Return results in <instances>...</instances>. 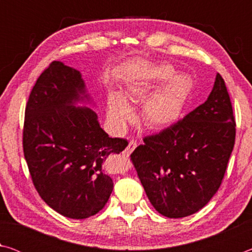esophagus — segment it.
<instances>
[{
    "label": "esophagus",
    "mask_w": 252,
    "mask_h": 252,
    "mask_svg": "<svg viewBox=\"0 0 252 252\" xmlns=\"http://www.w3.org/2000/svg\"><path fill=\"white\" fill-rule=\"evenodd\" d=\"M135 148H136V141H133V140H132V141H130L129 144H127V147L126 148V150L123 151V153H125L126 156L129 157L131 153L134 151Z\"/></svg>",
    "instance_id": "obj_1"
}]
</instances>
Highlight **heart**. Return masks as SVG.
<instances>
[{"label": "heart", "mask_w": 252, "mask_h": 252, "mask_svg": "<svg viewBox=\"0 0 252 252\" xmlns=\"http://www.w3.org/2000/svg\"><path fill=\"white\" fill-rule=\"evenodd\" d=\"M195 82L187 73H177L169 63L142 66L127 78L123 96L120 92H111L108 96V117L118 127L125 126L134 117L129 104L144 102L142 120L147 129L160 131L168 129L181 120L187 106L192 99Z\"/></svg>", "instance_id": "heart-1"}]
</instances>
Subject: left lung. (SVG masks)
<instances>
[{
    "label": "left lung",
    "mask_w": 252,
    "mask_h": 252,
    "mask_svg": "<svg viewBox=\"0 0 252 252\" xmlns=\"http://www.w3.org/2000/svg\"><path fill=\"white\" fill-rule=\"evenodd\" d=\"M236 139V122L218 73L207 101L176 125L146 136L131 160L149 200L168 218L193 215L222 182Z\"/></svg>",
    "instance_id": "1"
}]
</instances>
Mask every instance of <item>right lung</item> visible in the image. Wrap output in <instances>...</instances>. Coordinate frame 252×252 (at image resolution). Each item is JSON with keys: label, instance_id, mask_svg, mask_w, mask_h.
Returning a JSON list of instances; mask_svg holds the SVG:
<instances>
[{"label": "right lung", "instance_id": "obj_1", "mask_svg": "<svg viewBox=\"0 0 252 252\" xmlns=\"http://www.w3.org/2000/svg\"><path fill=\"white\" fill-rule=\"evenodd\" d=\"M81 72L54 61L30 94L23 150L34 187L45 203L71 219L94 216L108 202L113 181L104 172L109 157L126 139L102 129Z\"/></svg>", "mask_w": 252, "mask_h": 252}]
</instances>
